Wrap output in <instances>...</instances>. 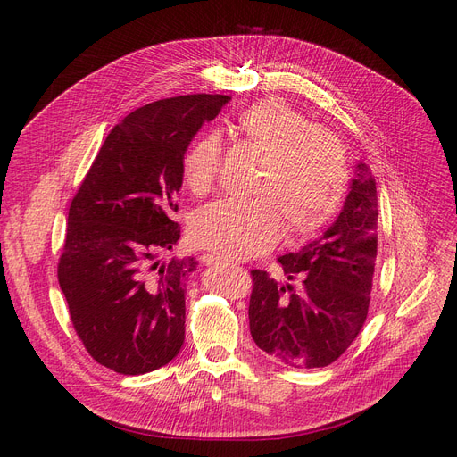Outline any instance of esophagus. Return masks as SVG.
Here are the masks:
<instances>
[{"label":"esophagus","instance_id":"1","mask_svg":"<svg viewBox=\"0 0 457 457\" xmlns=\"http://www.w3.org/2000/svg\"><path fill=\"white\" fill-rule=\"evenodd\" d=\"M200 261L204 262L205 267H212V265H220V262H224V259H220L219 255H212V253H204L200 255Z\"/></svg>","mask_w":457,"mask_h":457}]
</instances>
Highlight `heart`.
Masks as SVG:
<instances>
[{"mask_svg": "<svg viewBox=\"0 0 457 457\" xmlns=\"http://www.w3.org/2000/svg\"><path fill=\"white\" fill-rule=\"evenodd\" d=\"M237 133L259 162L248 200H219L202 207L190 222L198 246L229 259L269 252L285 228L287 238L315 233L337 211L348 161L337 135L276 98L261 100L235 118ZM222 142L204 133L181 159V174L195 196H205L219 176Z\"/></svg>", "mask_w": 457, "mask_h": 457, "instance_id": "heart-1", "label": "heart"}]
</instances>
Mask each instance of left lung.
Listing matches in <instances>:
<instances>
[{
	"label": "left lung",
	"mask_w": 457,
	"mask_h": 457,
	"mask_svg": "<svg viewBox=\"0 0 457 457\" xmlns=\"http://www.w3.org/2000/svg\"><path fill=\"white\" fill-rule=\"evenodd\" d=\"M343 211L322 237L278 261L287 279L278 285L252 270L250 331L255 345L295 369L328 367L361 331L370 303L378 253V195L370 168L355 164Z\"/></svg>",
	"instance_id": "obj_1"
}]
</instances>
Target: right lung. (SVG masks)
Returning <instances> with one entry per match:
<instances>
[{
  "instance_id": "obj_1",
  "label": "right lung",
  "mask_w": 457,
  "mask_h": 457,
  "mask_svg": "<svg viewBox=\"0 0 457 457\" xmlns=\"http://www.w3.org/2000/svg\"><path fill=\"white\" fill-rule=\"evenodd\" d=\"M224 94L157 100L107 135L68 211L59 285L94 361L126 376L168 365L185 341L195 257L161 261L179 241L181 159Z\"/></svg>"
}]
</instances>
